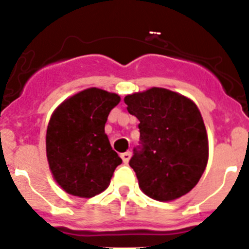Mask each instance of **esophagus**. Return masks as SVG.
<instances>
[{"instance_id": "34e87169", "label": "esophagus", "mask_w": 249, "mask_h": 249, "mask_svg": "<svg viewBox=\"0 0 249 249\" xmlns=\"http://www.w3.org/2000/svg\"><path fill=\"white\" fill-rule=\"evenodd\" d=\"M122 160H123V162H124L125 164H127V162L130 161V157H131V153L130 152H124V153H122Z\"/></svg>"}]
</instances>
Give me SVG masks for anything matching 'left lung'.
Listing matches in <instances>:
<instances>
[{"label":"left lung","instance_id":"1","mask_svg":"<svg viewBox=\"0 0 249 249\" xmlns=\"http://www.w3.org/2000/svg\"><path fill=\"white\" fill-rule=\"evenodd\" d=\"M126 109L139 119L140 151L129 164L151 199L172 201L188 194L209 160L205 124L196 104L180 93L152 87L127 94Z\"/></svg>","mask_w":249,"mask_h":249}]
</instances>
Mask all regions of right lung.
<instances>
[{
	"label": "right lung",
	"instance_id": "1",
	"mask_svg": "<svg viewBox=\"0 0 249 249\" xmlns=\"http://www.w3.org/2000/svg\"><path fill=\"white\" fill-rule=\"evenodd\" d=\"M120 96L87 88L65 99L51 114L46 129V159L55 182L67 194L92 198L110 184L122 159L104 132Z\"/></svg>",
	"mask_w": 249,
	"mask_h": 249
}]
</instances>
